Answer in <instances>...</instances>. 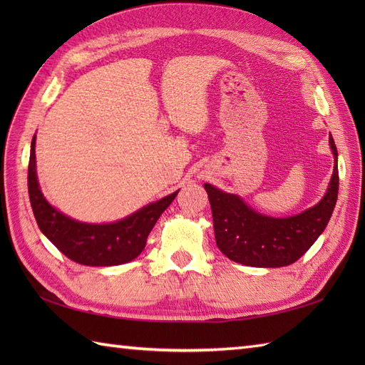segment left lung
<instances>
[{
  "instance_id": "left-lung-1",
  "label": "left lung",
  "mask_w": 365,
  "mask_h": 365,
  "mask_svg": "<svg viewBox=\"0 0 365 365\" xmlns=\"http://www.w3.org/2000/svg\"><path fill=\"white\" fill-rule=\"evenodd\" d=\"M329 145L334 155V170L327 195L317 205L289 218L262 215L246 205L240 196L205 183L220 251L230 260L257 268L287 267L304 255L327 229L337 202V149L332 136Z\"/></svg>"
}]
</instances>
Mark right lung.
<instances>
[{"mask_svg":"<svg viewBox=\"0 0 365 365\" xmlns=\"http://www.w3.org/2000/svg\"><path fill=\"white\" fill-rule=\"evenodd\" d=\"M28 191L38 229L66 257L89 267H113L136 259L150 230L177 192L143 207L125 220L110 224H88L68 218L43 197L36 173V136L31 141Z\"/></svg>","mask_w":365,"mask_h":365,"instance_id":"add662e5","label":"right lung"}]
</instances>
